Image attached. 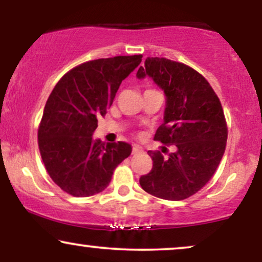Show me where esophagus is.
Listing matches in <instances>:
<instances>
[{"instance_id": "34e87169", "label": "esophagus", "mask_w": 262, "mask_h": 262, "mask_svg": "<svg viewBox=\"0 0 262 262\" xmlns=\"http://www.w3.org/2000/svg\"><path fill=\"white\" fill-rule=\"evenodd\" d=\"M132 152H133L134 155L141 154V152H143V149H141L139 145H133V151H132Z\"/></svg>"}]
</instances>
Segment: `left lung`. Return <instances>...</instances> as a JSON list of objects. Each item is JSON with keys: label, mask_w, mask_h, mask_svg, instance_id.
<instances>
[{"label": "left lung", "mask_w": 262, "mask_h": 262, "mask_svg": "<svg viewBox=\"0 0 262 262\" xmlns=\"http://www.w3.org/2000/svg\"><path fill=\"white\" fill-rule=\"evenodd\" d=\"M137 76H150L164 90V123L154 139L176 146L167 159L149 150L152 169L140 177V186L162 200H186L212 179L223 158L228 138L223 107L208 81L182 62L146 58Z\"/></svg>", "instance_id": "left-lung-1"}]
</instances>
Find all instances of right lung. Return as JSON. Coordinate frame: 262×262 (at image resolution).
Masks as SVG:
<instances>
[{
  "instance_id": "right-lung-1",
  "label": "right lung",
  "mask_w": 262,
  "mask_h": 262,
  "mask_svg": "<svg viewBox=\"0 0 262 262\" xmlns=\"http://www.w3.org/2000/svg\"><path fill=\"white\" fill-rule=\"evenodd\" d=\"M143 55L83 62L66 73L48 98L38 129V145L49 176L66 193L89 197L110 185L113 171L132 152L124 141L92 138L122 81Z\"/></svg>"
}]
</instances>
